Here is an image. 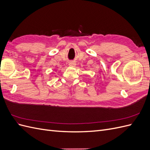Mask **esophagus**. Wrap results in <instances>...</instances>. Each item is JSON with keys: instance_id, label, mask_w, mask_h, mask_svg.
I'll return each mask as SVG.
<instances>
[{"instance_id": "esophagus-1", "label": "esophagus", "mask_w": 150, "mask_h": 150, "mask_svg": "<svg viewBox=\"0 0 150 150\" xmlns=\"http://www.w3.org/2000/svg\"><path fill=\"white\" fill-rule=\"evenodd\" d=\"M69 66H75L76 65V64L73 61H71L69 63Z\"/></svg>"}]
</instances>
